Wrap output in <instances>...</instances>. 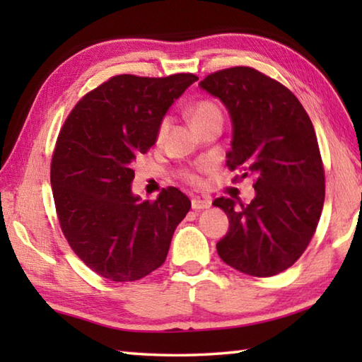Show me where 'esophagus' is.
I'll return each instance as SVG.
<instances>
[{"mask_svg":"<svg viewBox=\"0 0 362 362\" xmlns=\"http://www.w3.org/2000/svg\"><path fill=\"white\" fill-rule=\"evenodd\" d=\"M212 201L211 198H199V196H194L192 199V207L194 211H201V209H207V207H211Z\"/></svg>","mask_w":362,"mask_h":362,"instance_id":"esophagus-1","label":"esophagus"}]
</instances>
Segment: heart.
<instances>
[{
    "mask_svg": "<svg viewBox=\"0 0 362 362\" xmlns=\"http://www.w3.org/2000/svg\"><path fill=\"white\" fill-rule=\"evenodd\" d=\"M189 118H192L193 126L196 127V126L204 124V122L212 121V119L222 121V112H220V108L214 102L199 100L198 103H194L192 112H189ZM169 124H170V119L168 118V116L161 119V122H159V127H158L159 137H163L164 134L168 132ZM183 177H185L189 183H193V185H199L201 183V177L196 173H192V170H185V173H183Z\"/></svg>",
    "mask_w": 362,
    "mask_h": 362,
    "instance_id": "1",
    "label": "heart"
}]
</instances>
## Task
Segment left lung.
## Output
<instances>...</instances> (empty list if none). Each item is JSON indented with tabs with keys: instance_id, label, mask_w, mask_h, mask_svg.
Masks as SVG:
<instances>
[{
	"instance_id": "left-lung-1",
	"label": "left lung",
	"mask_w": 362,
	"mask_h": 362,
	"mask_svg": "<svg viewBox=\"0 0 362 362\" xmlns=\"http://www.w3.org/2000/svg\"><path fill=\"white\" fill-rule=\"evenodd\" d=\"M199 86L231 116L226 166L243 170L233 182L255 177L249 204L212 203L230 220L217 252L238 272L274 276L302 257L321 217L326 185L313 122L286 86L250 66L211 73Z\"/></svg>"
}]
</instances>
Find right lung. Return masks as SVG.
<instances>
[{
	"label": "right lung",
	"instance_id": "add662e5",
	"mask_svg": "<svg viewBox=\"0 0 362 362\" xmlns=\"http://www.w3.org/2000/svg\"><path fill=\"white\" fill-rule=\"evenodd\" d=\"M198 76L116 75L79 100L59 132L51 185L60 228L99 276L127 283L166 260L192 203L179 188L155 201L132 194V163L150 150L159 122Z\"/></svg>",
	"mask_w": 362,
	"mask_h": 362
}]
</instances>
